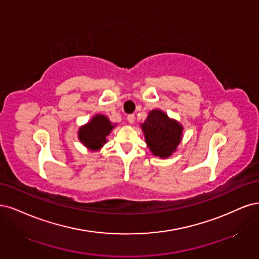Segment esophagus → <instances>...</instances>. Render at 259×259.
I'll list each match as a JSON object with an SVG mask.
<instances>
[{"label": "esophagus", "mask_w": 259, "mask_h": 259, "mask_svg": "<svg viewBox=\"0 0 259 259\" xmlns=\"http://www.w3.org/2000/svg\"><path fill=\"white\" fill-rule=\"evenodd\" d=\"M127 120H128L129 123H133V122H135V120H136V116L133 115V114L128 115V116H127Z\"/></svg>", "instance_id": "esophagus-1"}]
</instances>
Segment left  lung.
I'll return each instance as SVG.
<instances>
[{
	"label": "left lung",
	"mask_w": 259,
	"mask_h": 259,
	"mask_svg": "<svg viewBox=\"0 0 259 259\" xmlns=\"http://www.w3.org/2000/svg\"><path fill=\"white\" fill-rule=\"evenodd\" d=\"M145 142L153 155L168 158L181 143L183 127L177 120L168 117L160 110L149 112L145 121L141 124Z\"/></svg>",
	"instance_id": "obj_1"
}]
</instances>
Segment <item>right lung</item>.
<instances>
[{"label": "right lung", "instance_id": "right-lung-1", "mask_svg": "<svg viewBox=\"0 0 259 259\" xmlns=\"http://www.w3.org/2000/svg\"><path fill=\"white\" fill-rule=\"evenodd\" d=\"M116 124H112L106 116L97 114L78 130V139L90 151H99L105 143Z\"/></svg>", "mask_w": 259, "mask_h": 259}]
</instances>
